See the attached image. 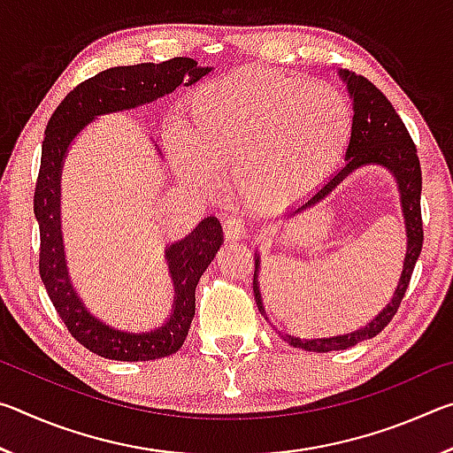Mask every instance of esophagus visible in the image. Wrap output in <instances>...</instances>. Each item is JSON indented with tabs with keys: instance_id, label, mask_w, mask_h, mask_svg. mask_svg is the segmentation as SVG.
<instances>
[{
	"instance_id": "1",
	"label": "esophagus",
	"mask_w": 453,
	"mask_h": 453,
	"mask_svg": "<svg viewBox=\"0 0 453 453\" xmlns=\"http://www.w3.org/2000/svg\"><path fill=\"white\" fill-rule=\"evenodd\" d=\"M224 237L227 242H237V240H243V235H245V227H243V224H242V219L240 218H235V216H229V218H226L224 219Z\"/></svg>"
}]
</instances>
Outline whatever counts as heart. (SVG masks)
<instances>
[{
	"label": "heart",
	"mask_w": 453,
	"mask_h": 453,
	"mask_svg": "<svg viewBox=\"0 0 453 453\" xmlns=\"http://www.w3.org/2000/svg\"><path fill=\"white\" fill-rule=\"evenodd\" d=\"M351 129V107L335 88L243 70L191 91L170 150L191 186L210 188V172L232 173L243 205L273 211L340 165Z\"/></svg>",
	"instance_id": "obj_1"
}]
</instances>
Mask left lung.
I'll list each match as a JSON object with an SVG mask.
<instances>
[{
	"instance_id": "obj_1",
	"label": "left lung",
	"mask_w": 453,
	"mask_h": 453,
	"mask_svg": "<svg viewBox=\"0 0 453 453\" xmlns=\"http://www.w3.org/2000/svg\"><path fill=\"white\" fill-rule=\"evenodd\" d=\"M343 80L348 81V91L354 97V129H351L349 145H348V164L342 167L332 180H329L324 188H321L316 196L310 197L302 208H311L324 199L329 191L348 178V175L357 170V167L367 164H380L386 165L389 172H394L397 183H400L402 194V208L405 218V232H408V254H405L403 272L397 289L383 311L378 318L372 319L365 327L357 329L346 335H334L324 337V340H300V337L283 335L286 342H289L294 348H302L305 351H318V354H326V351L335 349H348L356 343L370 340V337L378 335L383 327H386L392 318L400 310V303L405 296V289L410 286L413 267L419 257L421 243H424V224H421V167L416 143H413L408 127L403 126L402 118L397 116L394 105L389 99L381 94V91L373 86V83L364 78V75L340 72ZM257 262L256 259V273H254V294L256 303L262 316H265L262 297H259L257 288Z\"/></svg>"
}]
</instances>
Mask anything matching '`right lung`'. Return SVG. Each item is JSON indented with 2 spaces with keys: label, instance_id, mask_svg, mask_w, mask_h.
Masks as SVG:
<instances>
[{
  "label": "right lung",
  "instance_id": "obj_1",
  "mask_svg": "<svg viewBox=\"0 0 453 453\" xmlns=\"http://www.w3.org/2000/svg\"><path fill=\"white\" fill-rule=\"evenodd\" d=\"M191 58H173L162 64L110 67L81 81L51 113L42 145V164L34 191V211L40 224V275L53 308L67 332L94 354L119 362H148L172 356L186 342L196 316V288L221 245V226L210 216L186 240L167 248L175 303L170 321L148 334H126L97 321L83 308L67 278L59 229V170L67 145L96 116L132 110L186 83L191 86L210 73Z\"/></svg>",
  "mask_w": 453,
  "mask_h": 453
}]
</instances>
